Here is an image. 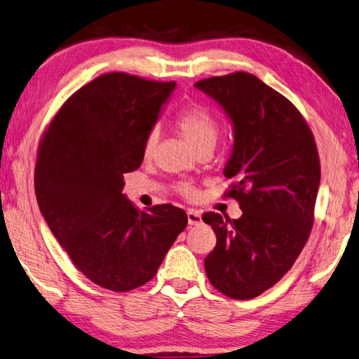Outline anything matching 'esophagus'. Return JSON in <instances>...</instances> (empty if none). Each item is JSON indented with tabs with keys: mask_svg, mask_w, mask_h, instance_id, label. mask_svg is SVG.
I'll return each mask as SVG.
<instances>
[{
	"mask_svg": "<svg viewBox=\"0 0 359 359\" xmlns=\"http://www.w3.org/2000/svg\"><path fill=\"white\" fill-rule=\"evenodd\" d=\"M187 216H188V224H189V226H199V224L202 222L201 213L196 212V210H193V208L188 210Z\"/></svg>",
	"mask_w": 359,
	"mask_h": 359,
	"instance_id": "obj_1",
	"label": "esophagus"
}]
</instances>
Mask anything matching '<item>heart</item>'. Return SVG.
Returning a JSON list of instances; mask_svg holds the SVG:
<instances>
[{
    "label": "heart",
    "mask_w": 359,
    "mask_h": 359,
    "mask_svg": "<svg viewBox=\"0 0 359 359\" xmlns=\"http://www.w3.org/2000/svg\"><path fill=\"white\" fill-rule=\"evenodd\" d=\"M174 126L175 129L182 133V137L199 152L203 149H212L216 143L217 133H219V124H217L216 116L212 114V110L201 104L189 105V107L182 110L180 114L175 116ZM157 143L158 130L156 128H152L146 133V137L143 140L142 149L144 158H151L154 156ZM175 189H177V193L180 196H184V198L188 199H191L198 194L196 188L191 184H187V182H182V184L175 185Z\"/></svg>",
    "instance_id": "obj_1"
}]
</instances>
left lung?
I'll return each instance as SVG.
<instances>
[{
  "label": "left lung",
  "instance_id": "left-lung-1",
  "mask_svg": "<svg viewBox=\"0 0 359 359\" xmlns=\"http://www.w3.org/2000/svg\"><path fill=\"white\" fill-rule=\"evenodd\" d=\"M222 105L233 123L235 143L224 198L238 201L240 219L207 212L216 233L207 277L236 300L254 299L292 268L310 238L320 161L313 132L290 100L257 76L235 72L194 83Z\"/></svg>",
  "mask_w": 359,
  "mask_h": 359
}]
</instances>
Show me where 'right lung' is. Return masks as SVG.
Masks as SVG:
<instances>
[{
    "mask_svg": "<svg viewBox=\"0 0 359 359\" xmlns=\"http://www.w3.org/2000/svg\"><path fill=\"white\" fill-rule=\"evenodd\" d=\"M175 82L105 73L62 104L40 140L35 196L53 235L83 276L126 292L157 273L188 224L184 210L146 212L123 194L143 163V140Z\"/></svg>",
    "mask_w": 359,
    "mask_h": 359,
    "instance_id": "add662e5",
    "label": "right lung"
}]
</instances>
